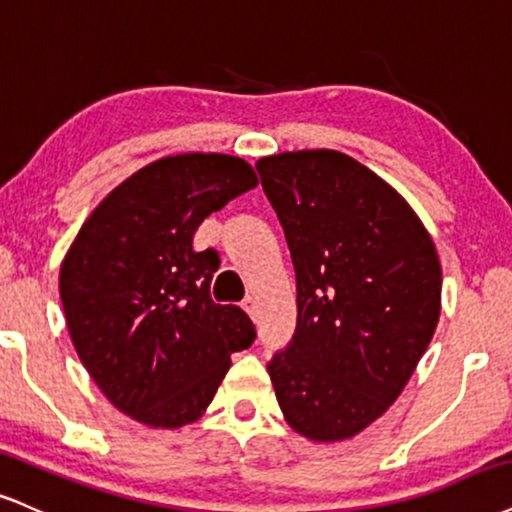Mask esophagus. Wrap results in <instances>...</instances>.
Returning a JSON list of instances; mask_svg holds the SVG:
<instances>
[{
    "label": "esophagus",
    "instance_id": "esophagus-1",
    "mask_svg": "<svg viewBox=\"0 0 512 512\" xmlns=\"http://www.w3.org/2000/svg\"><path fill=\"white\" fill-rule=\"evenodd\" d=\"M243 310L248 312V315H250L252 319H255V317H257V300L250 298V295H248V298L243 300Z\"/></svg>",
    "mask_w": 512,
    "mask_h": 512
}]
</instances>
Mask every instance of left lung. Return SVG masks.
<instances>
[{"mask_svg":"<svg viewBox=\"0 0 512 512\" xmlns=\"http://www.w3.org/2000/svg\"><path fill=\"white\" fill-rule=\"evenodd\" d=\"M257 171L298 288L295 334L267 365L276 400L307 439H350L389 410L432 341L439 255L408 202L343 152H283Z\"/></svg>","mask_w":512,"mask_h":512,"instance_id":"obj_1","label":"left lung"}]
</instances>
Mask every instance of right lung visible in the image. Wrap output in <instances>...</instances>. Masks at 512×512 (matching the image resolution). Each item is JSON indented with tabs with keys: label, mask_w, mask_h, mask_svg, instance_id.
<instances>
[{
	"label": "right lung",
	"mask_w": 512,
	"mask_h": 512,
	"mask_svg": "<svg viewBox=\"0 0 512 512\" xmlns=\"http://www.w3.org/2000/svg\"><path fill=\"white\" fill-rule=\"evenodd\" d=\"M257 186L231 155L164 157L116 186L80 226L61 262L59 295L73 348L104 396L155 429L195 422L255 341L236 305H217L214 250L197 226Z\"/></svg>",
	"instance_id": "add662e5"
}]
</instances>
